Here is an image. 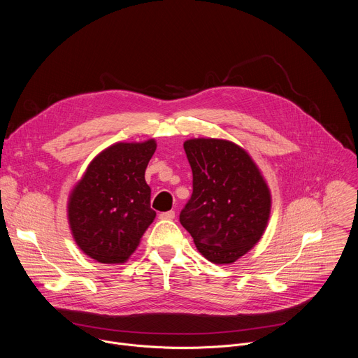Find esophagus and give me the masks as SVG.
<instances>
[{
  "label": "esophagus",
  "instance_id": "obj_1",
  "mask_svg": "<svg viewBox=\"0 0 358 358\" xmlns=\"http://www.w3.org/2000/svg\"><path fill=\"white\" fill-rule=\"evenodd\" d=\"M160 220H174L176 218V213L174 211H167V213H162Z\"/></svg>",
  "mask_w": 358,
  "mask_h": 358
}]
</instances>
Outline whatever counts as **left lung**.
<instances>
[{
	"label": "left lung",
	"instance_id": "8db88e82",
	"mask_svg": "<svg viewBox=\"0 0 358 358\" xmlns=\"http://www.w3.org/2000/svg\"><path fill=\"white\" fill-rule=\"evenodd\" d=\"M192 194L180 213L196 249L214 264H232L257 243L269 220L271 194L239 145L217 138L184 143Z\"/></svg>",
	"mask_w": 358,
	"mask_h": 358
}]
</instances>
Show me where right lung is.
Wrapping results in <instances>:
<instances>
[{"label": "right lung", "mask_w": 358, "mask_h": 358, "mask_svg": "<svg viewBox=\"0 0 358 358\" xmlns=\"http://www.w3.org/2000/svg\"><path fill=\"white\" fill-rule=\"evenodd\" d=\"M156 141L117 143L90 163L69 199L79 248L101 264H123L156 217L144 180Z\"/></svg>", "instance_id": "right-lung-1"}]
</instances>
